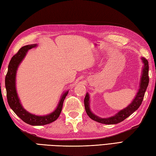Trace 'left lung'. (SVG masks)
I'll list each match as a JSON object with an SVG mask.
<instances>
[{"label":"left lung","mask_w":156,"mask_h":156,"mask_svg":"<svg viewBox=\"0 0 156 156\" xmlns=\"http://www.w3.org/2000/svg\"><path fill=\"white\" fill-rule=\"evenodd\" d=\"M142 62L143 63L141 77L140 80L139 88L138 92H137L136 96L134 98L133 101L126 108L121 109L113 116L109 118H100L98 115H96L91 112L90 108V97L89 94L87 93L86 96L84 100L85 110L87 115L92 120L97 122L104 124H115L120 123L121 122L124 120L129 116L135 112L136 109H138L139 106L141 105L143 97L145 95V93L149 84V63L148 61L144 57H141Z\"/></svg>","instance_id":"left-lung-1"}]
</instances>
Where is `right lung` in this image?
<instances>
[{
    "instance_id": "right-lung-1",
    "label": "right lung",
    "mask_w": 156,
    "mask_h": 156,
    "mask_svg": "<svg viewBox=\"0 0 156 156\" xmlns=\"http://www.w3.org/2000/svg\"><path fill=\"white\" fill-rule=\"evenodd\" d=\"M36 44L24 46L11 58L8 66L7 74L5 77V87L9 105L15 114L27 124L32 126H42L53 122L59 118L62 110L64 99L68 94L69 90H66L62 94L56 109L47 115H37L33 114L23 108L16 90V74L18 67L25 58L27 51L32 48L36 47Z\"/></svg>"
}]
</instances>
